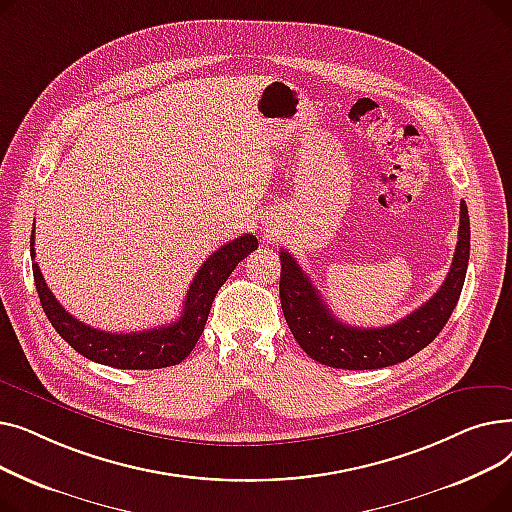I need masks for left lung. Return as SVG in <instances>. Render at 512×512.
I'll use <instances>...</instances> for the list:
<instances>
[{
  "mask_svg": "<svg viewBox=\"0 0 512 512\" xmlns=\"http://www.w3.org/2000/svg\"><path fill=\"white\" fill-rule=\"evenodd\" d=\"M469 213L461 203V226L450 272L440 290L419 309L386 328H355L332 315L303 267L280 251V303L286 324L303 351L336 369H380L417 355L432 342L459 303L469 265Z\"/></svg>",
  "mask_w": 512,
  "mask_h": 512,
  "instance_id": "left-lung-1",
  "label": "left lung"
}]
</instances>
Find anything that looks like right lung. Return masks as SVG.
Here are the masks:
<instances>
[{"label": "right lung", "mask_w": 512, "mask_h": 512, "mask_svg": "<svg viewBox=\"0 0 512 512\" xmlns=\"http://www.w3.org/2000/svg\"><path fill=\"white\" fill-rule=\"evenodd\" d=\"M35 228L31 236V255L35 259ZM253 234H242L220 247L199 267L191 286L186 290L182 315L174 324L151 328L145 332L114 334L91 328L72 317L47 288L39 265L33 263L35 286L41 307L56 332L83 357L116 369H161L182 363L195 348L215 294L236 270V265L257 249Z\"/></svg>", "instance_id": "1"}]
</instances>
